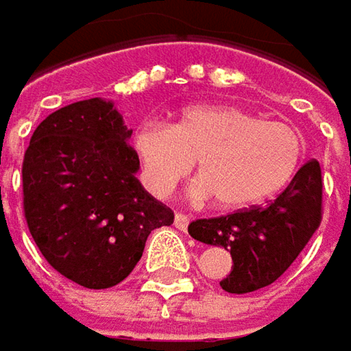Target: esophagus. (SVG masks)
Masks as SVG:
<instances>
[{"mask_svg":"<svg viewBox=\"0 0 351 351\" xmlns=\"http://www.w3.org/2000/svg\"><path fill=\"white\" fill-rule=\"evenodd\" d=\"M173 223H176V227H178V229L185 231V229H187V225H189V215H185V213H176V219H173Z\"/></svg>","mask_w":351,"mask_h":351,"instance_id":"1","label":"esophagus"}]
</instances>
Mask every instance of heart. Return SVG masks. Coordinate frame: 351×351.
<instances>
[{
    "label": "heart",
    "instance_id": "heart-1",
    "mask_svg": "<svg viewBox=\"0 0 351 351\" xmlns=\"http://www.w3.org/2000/svg\"><path fill=\"white\" fill-rule=\"evenodd\" d=\"M134 146L154 195H169L195 164L199 182L193 193L211 195L223 209L272 197L306 156V138L296 126L231 104L187 108L171 126L144 124L134 134Z\"/></svg>",
    "mask_w": 351,
    "mask_h": 351
}]
</instances>
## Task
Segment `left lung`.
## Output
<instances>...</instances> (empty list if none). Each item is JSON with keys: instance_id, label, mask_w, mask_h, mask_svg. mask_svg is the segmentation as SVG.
Here are the masks:
<instances>
[{"instance_id": "obj_1", "label": "left lung", "mask_w": 351, "mask_h": 351, "mask_svg": "<svg viewBox=\"0 0 351 351\" xmlns=\"http://www.w3.org/2000/svg\"><path fill=\"white\" fill-rule=\"evenodd\" d=\"M322 187L318 160H308L267 205L191 221L187 231L193 239L231 251L233 267L221 289L245 294L282 276L322 223Z\"/></svg>"}]
</instances>
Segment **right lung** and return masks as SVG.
I'll return each mask as SVG.
<instances>
[{
  "label": "right lung",
  "mask_w": 351,
  "mask_h": 351,
  "mask_svg": "<svg viewBox=\"0 0 351 351\" xmlns=\"http://www.w3.org/2000/svg\"><path fill=\"white\" fill-rule=\"evenodd\" d=\"M132 132L112 102L88 98L35 128L23 156V215L47 263L84 289H110L173 211L136 180Z\"/></svg>",
  "instance_id": "right-lung-1"
}]
</instances>
